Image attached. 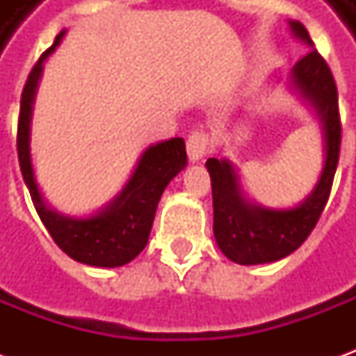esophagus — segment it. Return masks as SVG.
I'll list each match as a JSON object with an SVG mask.
<instances>
[{"mask_svg": "<svg viewBox=\"0 0 356 356\" xmlns=\"http://www.w3.org/2000/svg\"><path fill=\"white\" fill-rule=\"evenodd\" d=\"M209 150V137L208 133L194 131L186 139V154L191 162H200Z\"/></svg>", "mask_w": 356, "mask_h": 356, "instance_id": "obj_1", "label": "esophagus"}]
</instances>
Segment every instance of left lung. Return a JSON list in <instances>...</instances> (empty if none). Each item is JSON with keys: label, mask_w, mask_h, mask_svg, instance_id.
Segmentation results:
<instances>
[{"label": "left lung", "mask_w": 356, "mask_h": 356, "mask_svg": "<svg viewBox=\"0 0 356 356\" xmlns=\"http://www.w3.org/2000/svg\"><path fill=\"white\" fill-rule=\"evenodd\" d=\"M288 24L293 38L311 47L291 68L288 88L313 108L321 124L324 163L305 200L291 208H267L250 200L231 160L209 158L206 168L213 193V236L219 250L238 265L280 261L305 242L328 202L339 160L341 124L334 76L326 60L314 51L307 28L299 20H288Z\"/></svg>", "instance_id": "obj_1"}]
</instances>
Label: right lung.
Listing matches in <instances>:
<instances>
[{
  "label": "right lung",
  "mask_w": 356,
  "mask_h": 356,
  "mask_svg": "<svg viewBox=\"0 0 356 356\" xmlns=\"http://www.w3.org/2000/svg\"><path fill=\"white\" fill-rule=\"evenodd\" d=\"M66 30H63L55 38V43L35 63L22 91L17 135L20 171L38 216L66 255L89 267H122L125 263L133 261L145 250L156 208L165 186L170 185V181L179 171L186 168L185 140L173 137L147 147L122 191L95 213L80 217L65 216L51 208L35 181L30 135L35 93L42 80L43 65L57 49L58 43L63 42Z\"/></svg>",
  "instance_id": "1"
}]
</instances>
